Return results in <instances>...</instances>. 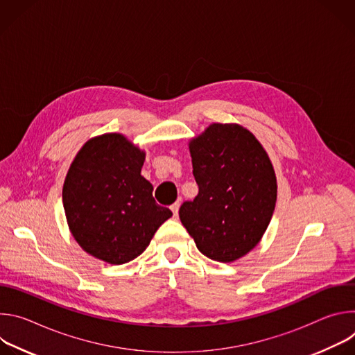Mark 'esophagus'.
I'll list each match as a JSON object with an SVG mask.
<instances>
[{
  "mask_svg": "<svg viewBox=\"0 0 355 355\" xmlns=\"http://www.w3.org/2000/svg\"><path fill=\"white\" fill-rule=\"evenodd\" d=\"M170 209L173 211L174 216H177V215H178V209H180V202H175V204H173V205L170 207Z\"/></svg>",
  "mask_w": 355,
  "mask_h": 355,
  "instance_id": "34e87169",
  "label": "esophagus"
}]
</instances>
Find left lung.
<instances>
[{
    "label": "left lung",
    "mask_w": 355,
    "mask_h": 355,
    "mask_svg": "<svg viewBox=\"0 0 355 355\" xmlns=\"http://www.w3.org/2000/svg\"><path fill=\"white\" fill-rule=\"evenodd\" d=\"M199 192L180 219L202 254L220 263L245 256L261 240L277 202L274 167L261 143L236 123H212L189 141Z\"/></svg>",
    "instance_id": "1"
}]
</instances>
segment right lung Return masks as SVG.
<instances>
[{"instance_id": "1", "label": "right lung", "mask_w": 355, "mask_h": 355, "mask_svg": "<svg viewBox=\"0 0 355 355\" xmlns=\"http://www.w3.org/2000/svg\"><path fill=\"white\" fill-rule=\"evenodd\" d=\"M144 157L123 135L105 133L89 139L73 160L63 207L73 237L92 257L115 266L135 260L173 216L140 174Z\"/></svg>"}]
</instances>
